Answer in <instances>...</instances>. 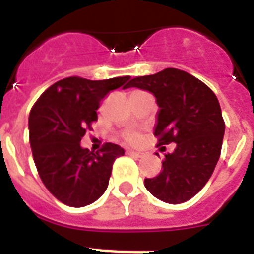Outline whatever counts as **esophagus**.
<instances>
[{"label":"esophagus","instance_id":"34e87169","mask_svg":"<svg viewBox=\"0 0 254 254\" xmlns=\"http://www.w3.org/2000/svg\"><path fill=\"white\" fill-rule=\"evenodd\" d=\"M127 154L135 155V157H142L143 153H141V151H137V150H127Z\"/></svg>","mask_w":254,"mask_h":254}]
</instances>
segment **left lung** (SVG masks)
Here are the masks:
<instances>
[{"label": "left lung", "mask_w": 254, "mask_h": 254, "mask_svg": "<svg viewBox=\"0 0 254 254\" xmlns=\"http://www.w3.org/2000/svg\"><path fill=\"white\" fill-rule=\"evenodd\" d=\"M131 87L157 100L158 145L177 143L165 154L161 173L145 179V187L165 203H185L204 187L220 158L225 125L219 100L203 81L177 68L134 77L124 88Z\"/></svg>", "instance_id": "obj_1"}]
</instances>
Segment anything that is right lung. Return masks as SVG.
Returning <instances> with one entry per match:
<instances>
[{"label": "right lung", "mask_w": 254, "mask_h": 254, "mask_svg": "<svg viewBox=\"0 0 254 254\" xmlns=\"http://www.w3.org/2000/svg\"><path fill=\"white\" fill-rule=\"evenodd\" d=\"M129 79L67 77L46 89L34 104L29 116L34 162L46 189L62 203L84 207L105 192L113 162L125 151L105 143L100 153H93L80 141L97 120L100 101Z\"/></svg>", "instance_id": "add662e5"}]
</instances>
